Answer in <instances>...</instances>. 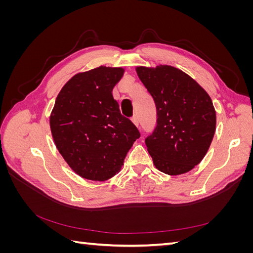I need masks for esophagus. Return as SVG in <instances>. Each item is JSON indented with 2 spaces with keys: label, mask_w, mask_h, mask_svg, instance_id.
<instances>
[{
  "label": "esophagus",
  "mask_w": 253,
  "mask_h": 253,
  "mask_svg": "<svg viewBox=\"0 0 253 253\" xmlns=\"http://www.w3.org/2000/svg\"><path fill=\"white\" fill-rule=\"evenodd\" d=\"M132 122L137 127H139V119H138V117H136V116L132 117Z\"/></svg>",
  "instance_id": "obj_1"
}]
</instances>
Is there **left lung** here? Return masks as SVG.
<instances>
[{"mask_svg":"<svg viewBox=\"0 0 253 253\" xmlns=\"http://www.w3.org/2000/svg\"><path fill=\"white\" fill-rule=\"evenodd\" d=\"M136 72L157 110V126L145 138L154 166L168 175L191 171L207 154L215 133L210 96L189 75L170 65L137 66Z\"/></svg>","mask_w":253,"mask_h":253,"instance_id":"left-lung-1","label":"left lung"}]
</instances>
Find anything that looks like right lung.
<instances>
[{
    "label": "right lung",
    "instance_id": "add662e5",
    "mask_svg": "<svg viewBox=\"0 0 253 253\" xmlns=\"http://www.w3.org/2000/svg\"><path fill=\"white\" fill-rule=\"evenodd\" d=\"M122 67L99 66L68 80L49 117L53 141L71 169L82 178L104 181L124 166L140 133L122 116L113 88Z\"/></svg>",
    "mask_w": 253,
    "mask_h": 253
}]
</instances>
